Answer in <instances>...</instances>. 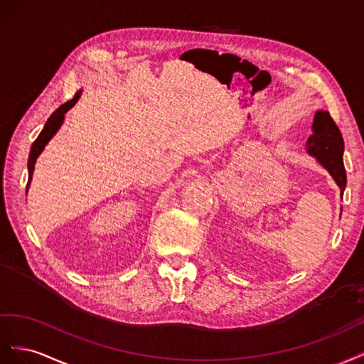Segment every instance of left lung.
Returning <instances> with one entry per match:
<instances>
[{"label": "left lung", "mask_w": 364, "mask_h": 364, "mask_svg": "<svg viewBox=\"0 0 364 364\" xmlns=\"http://www.w3.org/2000/svg\"><path fill=\"white\" fill-rule=\"evenodd\" d=\"M345 141L341 132L328 111H317L313 123V136L308 139V152L325 166L334 176L343 195L346 188V171L343 164Z\"/></svg>", "instance_id": "obj_1"}]
</instances>
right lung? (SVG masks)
Here are the masks:
<instances>
[{
	"label": "right lung",
	"mask_w": 364,
	"mask_h": 364,
	"mask_svg": "<svg viewBox=\"0 0 364 364\" xmlns=\"http://www.w3.org/2000/svg\"><path fill=\"white\" fill-rule=\"evenodd\" d=\"M80 92L82 91H77L76 95H75V97L70 99L68 102H65L64 105H60L53 114H51V116L47 120V123H46L44 129L41 131L38 139L33 141L32 149H30V155H28V181H27V189H28L30 181H32V175H33L36 159L39 157V154L43 152V149H44L46 144L48 143V140L55 136L56 131L59 129V127L62 124V122H64V114L77 102V99L80 97Z\"/></svg>",
	"instance_id": "add662e5"
}]
</instances>
